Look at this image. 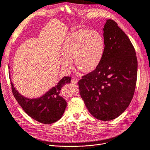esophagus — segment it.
<instances>
[{"label": "esophagus", "mask_w": 150, "mask_h": 150, "mask_svg": "<svg viewBox=\"0 0 150 150\" xmlns=\"http://www.w3.org/2000/svg\"><path fill=\"white\" fill-rule=\"evenodd\" d=\"M71 82L72 83H74V84H76L78 83V79H72L71 80Z\"/></svg>", "instance_id": "1"}]
</instances>
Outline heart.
<instances>
[{
	"mask_svg": "<svg viewBox=\"0 0 150 150\" xmlns=\"http://www.w3.org/2000/svg\"><path fill=\"white\" fill-rule=\"evenodd\" d=\"M104 51L105 42L100 33L93 30H77L68 35L62 44L61 65L69 70L74 60L76 67L90 73L101 64Z\"/></svg>",
	"mask_w": 150,
	"mask_h": 150,
	"instance_id": "b5f03b06",
	"label": "heart"
}]
</instances>
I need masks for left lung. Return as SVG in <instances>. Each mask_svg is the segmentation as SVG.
Segmentation results:
<instances>
[{"label": "left lung", "instance_id": "1", "mask_svg": "<svg viewBox=\"0 0 150 150\" xmlns=\"http://www.w3.org/2000/svg\"><path fill=\"white\" fill-rule=\"evenodd\" d=\"M105 51L101 64L79 81L80 94L90 114L109 121L128 108L135 92L138 62L129 38L112 20L103 28Z\"/></svg>", "mask_w": 150, "mask_h": 150}]
</instances>
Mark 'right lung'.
<instances>
[{"instance_id":"right-lung-1","label":"right lung","mask_w":150,"mask_h":150,"mask_svg":"<svg viewBox=\"0 0 150 150\" xmlns=\"http://www.w3.org/2000/svg\"><path fill=\"white\" fill-rule=\"evenodd\" d=\"M11 80V79H10ZM71 77L64 76L57 85L38 98H28L21 95L11 81L12 92L24 111L35 120L44 124H52L59 120L65 112L67 102L60 95V91L66 84L70 83Z\"/></svg>"}]
</instances>
